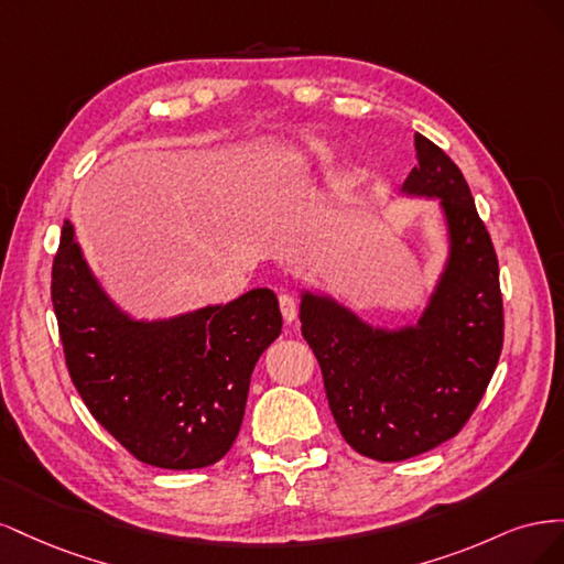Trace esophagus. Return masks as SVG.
Returning <instances> with one entry per match:
<instances>
[{
    "label": "esophagus",
    "instance_id": "esophagus-1",
    "mask_svg": "<svg viewBox=\"0 0 564 564\" xmlns=\"http://www.w3.org/2000/svg\"><path fill=\"white\" fill-rule=\"evenodd\" d=\"M280 311H282V317L284 322H294L296 315H299V303L292 294H282L280 296Z\"/></svg>",
    "mask_w": 564,
    "mask_h": 564
}]
</instances>
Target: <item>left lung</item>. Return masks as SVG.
Listing matches in <instances>:
<instances>
[{
  "instance_id": "8db88e82",
  "label": "left lung",
  "mask_w": 564,
  "mask_h": 564,
  "mask_svg": "<svg viewBox=\"0 0 564 564\" xmlns=\"http://www.w3.org/2000/svg\"><path fill=\"white\" fill-rule=\"evenodd\" d=\"M414 145L404 191L442 197L452 228L449 268L419 327L371 332L332 301L301 303V332L340 435L383 464L419 456L464 429L503 348L499 259L470 187L445 150L421 133Z\"/></svg>"
}]
</instances>
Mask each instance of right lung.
I'll use <instances>...</instances> for the list:
<instances>
[{"label": "right lung", "mask_w": 564, "mask_h": 564, "mask_svg": "<svg viewBox=\"0 0 564 564\" xmlns=\"http://www.w3.org/2000/svg\"><path fill=\"white\" fill-rule=\"evenodd\" d=\"M51 301L77 392L133 458L193 470L228 454L253 365L282 329L270 289L178 319L131 322L100 292L65 224Z\"/></svg>", "instance_id": "1"}]
</instances>
